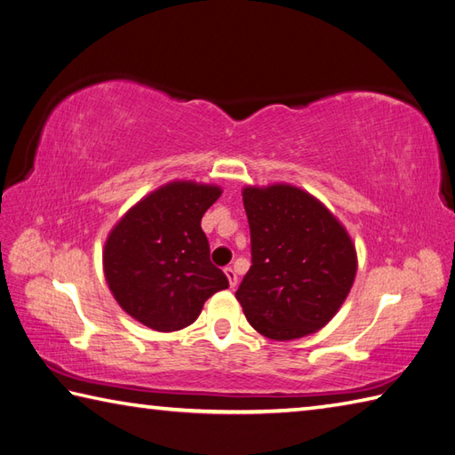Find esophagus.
I'll return each instance as SVG.
<instances>
[{
	"instance_id": "1",
	"label": "esophagus",
	"mask_w": 455,
	"mask_h": 455,
	"mask_svg": "<svg viewBox=\"0 0 455 455\" xmlns=\"http://www.w3.org/2000/svg\"><path fill=\"white\" fill-rule=\"evenodd\" d=\"M225 274H227V277H228V283H230V287H236V283H238V275H236V272H235V267H225Z\"/></svg>"
}]
</instances>
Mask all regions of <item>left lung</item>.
<instances>
[{"label": "left lung", "mask_w": 455, "mask_h": 455, "mask_svg": "<svg viewBox=\"0 0 455 455\" xmlns=\"http://www.w3.org/2000/svg\"><path fill=\"white\" fill-rule=\"evenodd\" d=\"M252 266L236 289L248 323L272 340L323 328L350 293L355 248L323 203L291 186L246 188Z\"/></svg>", "instance_id": "obj_1"}]
</instances>
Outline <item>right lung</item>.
<instances>
[{
	"label": "right lung",
	"instance_id": "1",
	"mask_svg": "<svg viewBox=\"0 0 455 455\" xmlns=\"http://www.w3.org/2000/svg\"><path fill=\"white\" fill-rule=\"evenodd\" d=\"M219 197V188L173 181L111 230L105 277L117 303L139 323L160 332L180 331L196 321L212 293L228 287L201 230V217Z\"/></svg>",
	"mask_w": 455,
	"mask_h": 455
}]
</instances>
